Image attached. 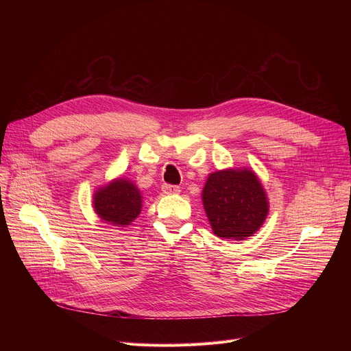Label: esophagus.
Returning <instances> with one entry per match:
<instances>
[{
    "label": "esophagus",
    "instance_id": "obj_1",
    "mask_svg": "<svg viewBox=\"0 0 351 351\" xmlns=\"http://www.w3.org/2000/svg\"><path fill=\"white\" fill-rule=\"evenodd\" d=\"M162 192L165 195H178L180 192V188L176 185H168V183H165L162 186Z\"/></svg>",
    "mask_w": 351,
    "mask_h": 351
}]
</instances>
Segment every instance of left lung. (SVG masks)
I'll list each match as a JSON object with an SVG mask.
<instances>
[{
	"label": "left lung",
	"instance_id": "1",
	"mask_svg": "<svg viewBox=\"0 0 351 351\" xmlns=\"http://www.w3.org/2000/svg\"><path fill=\"white\" fill-rule=\"evenodd\" d=\"M202 200L213 233L233 241H245L256 233L269 213L262 183L246 168L210 173Z\"/></svg>",
	"mask_w": 351,
	"mask_h": 351
}]
</instances>
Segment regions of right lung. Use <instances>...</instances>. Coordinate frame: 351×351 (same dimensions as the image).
I'll list each match as a JSON object with an SVG mask.
<instances>
[{
    "label": "right lung",
    "mask_w": 351,
    "mask_h": 351,
    "mask_svg": "<svg viewBox=\"0 0 351 351\" xmlns=\"http://www.w3.org/2000/svg\"><path fill=\"white\" fill-rule=\"evenodd\" d=\"M95 213L106 223L126 226L134 222L142 209V196L131 180L118 178L94 193Z\"/></svg>",
    "instance_id": "obj_1"
}]
</instances>
